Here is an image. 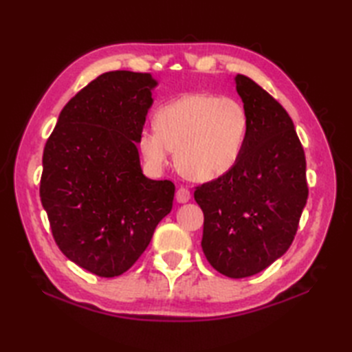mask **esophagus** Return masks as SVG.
Segmentation results:
<instances>
[{"label": "esophagus", "instance_id": "esophagus-1", "mask_svg": "<svg viewBox=\"0 0 352 352\" xmlns=\"http://www.w3.org/2000/svg\"><path fill=\"white\" fill-rule=\"evenodd\" d=\"M175 198H177L178 203L184 204V203H188V201L192 199V193H190V190H188L186 188H180L175 193Z\"/></svg>", "mask_w": 352, "mask_h": 352}]
</instances>
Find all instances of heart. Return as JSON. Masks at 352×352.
Returning <instances> with one entry per match:
<instances>
[{
  "mask_svg": "<svg viewBox=\"0 0 352 352\" xmlns=\"http://www.w3.org/2000/svg\"><path fill=\"white\" fill-rule=\"evenodd\" d=\"M248 125L241 101L206 92L184 94L157 110L155 126L140 131L139 148L154 168H163L175 148L177 164L186 177L212 182L237 163Z\"/></svg>",
  "mask_w": 352,
  "mask_h": 352,
  "instance_id": "b5f03b06",
  "label": "heart"
}]
</instances>
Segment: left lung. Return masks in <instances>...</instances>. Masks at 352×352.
<instances>
[{
  "label": "left lung",
  "instance_id": "obj_1",
  "mask_svg": "<svg viewBox=\"0 0 352 352\" xmlns=\"http://www.w3.org/2000/svg\"><path fill=\"white\" fill-rule=\"evenodd\" d=\"M236 91L248 113V136L226 175L193 197L204 213L201 246L230 278L258 274L294 242L307 203L305 155L287 111L256 81L237 74Z\"/></svg>",
  "mask_w": 352,
  "mask_h": 352
}]
</instances>
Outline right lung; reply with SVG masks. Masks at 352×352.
<instances>
[{
	"instance_id": "right-lung-1",
	"label": "right lung",
	"mask_w": 352,
	"mask_h": 352,
	"mask_svg": "<svg viewBox=\"0 0 352 352\" xmlns=\"http://www.w3.org/2000/svg\"><path fill=\"white\" fill-rule=\"evenodd\" d=\"M151 74L111 71L69 100L43 149L41 201L58 248L104 278L136 263L172 208L175 186L149 180L136 144Z\"/></svg>"
}]
</instances>
